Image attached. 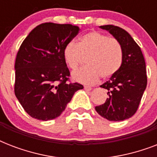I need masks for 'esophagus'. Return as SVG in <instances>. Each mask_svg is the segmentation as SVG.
Here are the masks:
<instances>
[{"mask_svg":"<svg viewBox=\"0 0 157 157\" xmlns=\"http://www.w3.org/2000/svg\"><path fill=\"white\" fill-rule=\"evenodd\" d=\"M84 89H85V90L86 91H90L91 90H92V88H91L90 86H85V87H84Z\"/></svg>","mask_w":157,"mask_h":157,"instance_id":"34e87169","label":"esophagus"}]
</instances>
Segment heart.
I'll return each mask as SVG.
<instances>
[{"instance_id": "heart-1", "label": "heart", "mask_w": 157, "mask_h": 157, "mask_svg": "<svg viewBox=\"0 0 157 157\" xmlns=\"http://www.w3.org/2000/svg\"><path fill=\"white\" fill-rule=\"evenodd\" d=\"M64 61L75 70L86 58L87 66L74 71L71 77L83 84H94L100 76L108 78L116 74L122 64L123 52L119 41L98 32L82 36L77 44L67 43L63 51Z\"/></svg>"}]
</instances>
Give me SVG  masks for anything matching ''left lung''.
I'll return each instance as SVG.
<instances>
[{
  "label": "left lung",
  "mask_w": 157,
  "mask_h": 157,
  "mask_svg": "<svg viewBox=\"0 0 157 157\" xmlns=\"http://www.w3.org/2000/svg\"><path fill=\"white\" fill-rule=\"evenodd\" d=\"M121 45L122 64L117 73L100 87L107 90L108 98L95 107L96 112L111 121L129 119L136 112L147 87L146 63L144 55L132 36L123 28L114 25L100 26Z\"/></svg>",
  "instance_id": "left-lung-1"
}]
</instances>
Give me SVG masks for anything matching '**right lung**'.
I'll return each mask as SVG.
<instances>
[{"label": "right lung", "mask_w": 157, "mask_h": 157, "mask_svg": "<svg viewBox=\"0 0 157 157\" xmlns=\"http://www.w3.org/2000/svg\"><path fill=\"white\" fill-rule=\"evenodd\" d=\"M78 33V27L71 24L41 23L22 43L14 65V94L33 118L55 119L75 92L84 88L67 82L70 72L63 55L64 46Z\"/></svg>", "instance_id": "1"}]
</instances>
